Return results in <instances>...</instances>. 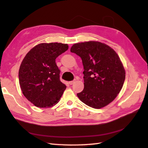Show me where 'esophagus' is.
<instances>
[{"mask_svg": "<svg viewBox=\"0 0 148 148\" xmlns=\"http://www.w3.org/2000/svg\"><path fill=\"white\" fill-rule=\"evenodd\" d=\"M75 81H76V80H75V79H74V80H73V81H70V82H69V84H70V85L73 84Z\"/></svg>", "mask_w": 148, "mask_h": 148, "instance_id": "esophagus-1", "label": "esophagus"}]
</instances>
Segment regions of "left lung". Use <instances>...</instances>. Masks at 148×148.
<instances>
[{"mask_svg":"<svg viewBox=\"0 0 148 148\" xmlns=\"http://www.w3.org/2000/svg\"><path fill=\"white\" fill-rule=\"evenodd\" d=\"M71 51L79 56L84 66V88L77 95L90 107L99 109L114 100L122 90L125 71L115 50L99 42L75 43Z\"/></svg>","mask_w":148,"mask_h":148,"instance_id":"1","label":"left lung"}]
</instances>
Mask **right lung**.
Wrapping results in <instances>:
<instances>
[{"instance_id": "obj_1", "label": "right lung", "mask_w": 148, "mask_h": 148, "mask_svg": "<svg viewBox=\"0 0 148 148\" xmlns=\"http://www.w3.org/2000/svg\"><path fill=\"white\" fill-rule=\"evenodd\" d=\"M67 44L40 43L24 58L19 70L23 94L27 100L40 108L56 105L66 89L60 80V70L56 59L68 50Z\"/></svg>"}]
</instances>
